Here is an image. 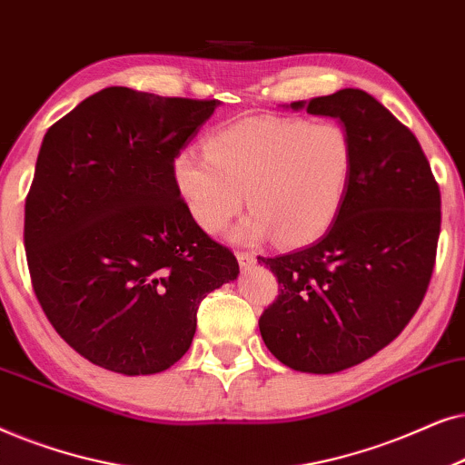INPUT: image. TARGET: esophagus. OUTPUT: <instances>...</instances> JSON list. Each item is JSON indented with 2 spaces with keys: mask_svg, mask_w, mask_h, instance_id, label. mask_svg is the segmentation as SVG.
<instances>
[{
  "mask_svg": "<svg viewBox=\"0 0 465 465\" xmlns=\"http://www.w3.org/2000/svg\"><path fill=\"white\" fill-rule=\"evenodd\" d=\"M238 263H240V268L242 270H246V268H251L252 263H255V255H251V252H238Z\"/></svg>",
  "mask_w": 465,
  "mask_h": 465,
  "instance_id": "1",
  "label": "esophagus"
}]
</instances>
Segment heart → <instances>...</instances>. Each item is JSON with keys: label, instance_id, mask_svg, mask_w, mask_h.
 <instances>
[{"label": "heart", "instance_id": "1", "mask_svg": "<svg viewBox=\"0 0 465 465\" xmlns=\"http://www.w3.org/2000/svg\"><path fill=\"white\" fill-rule=\"evenodd\" d=\"M355 148L338 123L257 116L210 135L206 153L181 151L172 183L197 227L221 233L246 206L238 242L274 238L282 246L319 240L338 219Z\"/></svg>", "mask_w": 465, "mask_h": 465}]
</instances>
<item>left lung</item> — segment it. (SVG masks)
<instances>
[{
	"instance_id": "left-lung-1",
	"label": "left lung",
	"mask_w": 465,
	"mask_h": 465,
	"mask_svg": "<svg viewBox=\"0 0 465 465\" xmlns=\"http://www.w3.org/2000/svg\"><path fill=\"white\" fill-rule=\"evenodd\" d=\"M284 108L336 119L352 140L355 168L319 242L257 257L281 287L259 331L291 370L342 372L398 338L423 302L440 236V189L411 129L366 91L340 89Z\"/></svg>"
}]
</instances>
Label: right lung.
Wrapping results in <instances>:
<instances>
[{
	"label": "right lung",
	"mask_w": 465,
	"mask_h": 465,
	"mask_svg": "<svg viewBox=\"0 0 465 465\" xmlns=\"http://www.w3.org/2000/svg\"><path fill=\"white\" fill-rule=\"evenodd\" d=\"M219 104L108 86L42 140L25 202L31 281L59 336L99 368L174 366L200 302L240 274L172 183V161Z\"/></svg>",
	"instance_id": "right-lung-1"
}]
</instances>
